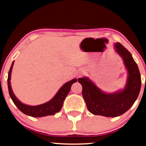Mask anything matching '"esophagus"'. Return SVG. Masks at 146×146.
I'll use <instances>...</instances> for the list:
<instances>
[{"label":"esophagus","mask_w":146,"mask_h":146,"mask_svg":"<svg viewBox=\"0 0 146 146\" xmlns=\"http://www.w3.org/2000/svg\"><path fill=\"white\" fill-rule=\"evenodd\" d=\"M82 75V74H79V76H81Z\"/></svg>","instance_id":"esophagus-1"}]
</instances>
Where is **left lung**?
<instances>
[{
    "mask_svg": "<svg viewBox=\"0 0 146 146\" xmlns=\"http://www.w3.org/2000/svg\"><path fill=\"white\" fill-rule=\"evenodd\" d=\"M114 47L121 56L128 72L127 83L123 90L111 94L105 93L88 78L78 80L82 85V95L88 111L94 115L107 117L121 115L133 106L140 93L141 77L131 54L119 42L115 43Z\"/></svg>",
    "mask_w": 146,
    "mask_h": 146,
    "instance_id": "left-lung-1",
    "label": "left lung"
}]
</instances>
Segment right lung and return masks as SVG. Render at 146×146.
Instances as JSON below:
<instances>
[{
	"instance_id": "add662e5",
	"label": "right lung",
	"mask_w": 146,
	"mask_h": 146,
	"mask_svg": "<svg viewBox=\"0 0 146 146\" xmlns=\"http://www.w3.org/2000/svg\"><path fill=\"white\" fill-rule=\"evenodd\" d=\"M13 64L14 61H13L11 68H10L8 72L7 86H8L9 96L11 97L13 102L19 108V110L21 111L23 113L33 117H41L52 115H54L56 113L60 111L63 106L64 100L70 90L71 86L74 83L77 82V80L73 79L71 81H68L65 84H64L60 88V90H58L55 96L50 101L47 102V103L37 106L27 105V104H25L20 102L15 96L14 93L13 92L10 80H11V71Z\"/></svg>"
}]
</instances>
